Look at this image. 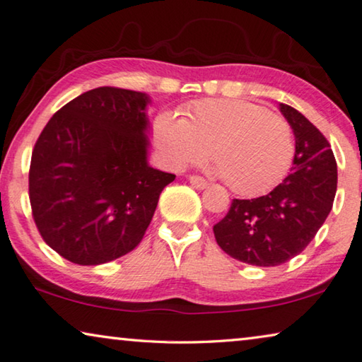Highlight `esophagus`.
<instances>
[{"mask_svg": "<svg viewBox=\"0 0 362 362\" xmlns=\"http://www.w3.org/2000/svg\"><path fill=\"white\" fill-rule=\"evenodd\" d=\"M189 182L196 189H205L207 187V181L200 176H189Z\"/></svg>", "mask_w": 362, "mask_h": 362, "instance_id": "obj_1", "label": "esophagus"}]
</instances>
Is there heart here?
Instances as JSON below:
<instances>
[{
	"label": "heart",
	"instance_id": "obj_1",
	"mask_svg": "<svg viewBox=\"0 0 362 362\" xmlns=\"http://www.w3.org/2000/svg\"><path fill=\"white\" fill-rule=\"evenodd\" d=\"M152 137L170 170L200 162L212 147L215 173L244 196L278 185L294 157L288 121L244 100H200L189 105L185 118L160 111L153 118Z\"/></svg>",
	"mask_w": 362,
	"mask_h": 362
}]
</instances>
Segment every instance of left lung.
Masks as SVG:
<instances>
[{
	"label": "left lung",
	"mask_w": 362,
	"mask_h": 362,
	"mask_svg": "<svg viewBox=\"0 0 362 362\" xmlns=\"http://www.w3.org/2000/svg\"><path fill=\"white\" fill-rule=\"evenodd\" d=\"M296 152L291 173L267 196L233 199L215 239L233 259L257 267L285 264L301 254L329 216L337 192V162L324 134L290 105L280 103Z\"/></svg>",
	"instance_id": "obj_1"
}]
</instances>
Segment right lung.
<instances>
[{
  "instance_id": "add662e5",
  "label": "right lung",
  "mask_w": 362,
  "mask_h": 362,
  "mask_svg": "<svg viewBox=\"0 0 362 362\" xmlns=\"http://www.w3.org/2000/svg\"><path fill=\"white\" fill-rule=\"evenodd\" d=\"M147 93L98 87L71 100L32 152L29 197L49 247L79 265L131 252L175 175L148 165Z\"/></svg>"
}]
</instances>
